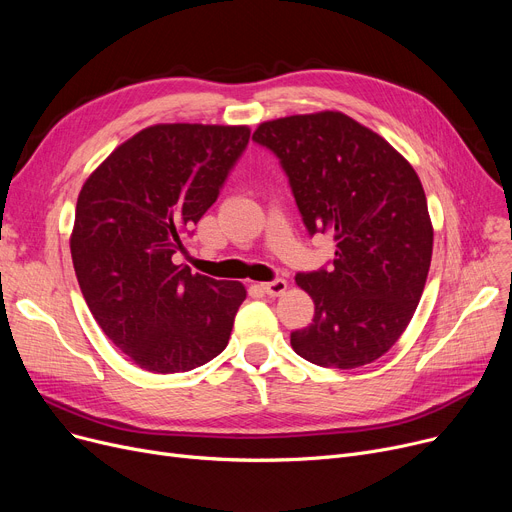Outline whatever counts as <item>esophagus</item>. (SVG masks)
Segmentation results:
<instances>
[{"instance_id": "34e87169", "label": "esophagus", "mask_w": 512, "mask_h": 512, "mask_svg": "<svg viewBox=\"0 0 512 512\" xmlns=\"http://www.w3.org/2000/svg\"><path fill=\"white\" fill-rule=\"evenodd\" d=\"M261 288H263L265 294H270V297H282V294H284L286 288H288V282L282 280V278H276V280H272V282L261 284Z\"/></svg>"}]
</instances>
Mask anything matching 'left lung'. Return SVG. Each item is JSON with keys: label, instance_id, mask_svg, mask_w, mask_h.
Returning a JSON list of instances; mask_svg holds the SVG:
<instances>
[{"label": "left lung", "instance_id": "left-lung-1", "mask_svg": "<svg viewBox=\"0 0 512 512\" xmlns=\"http://www.w3.org/2000/svg\"><path fill=\"white\" fill-rule=\"evenodd\" d=\"M253 141L278 159L309 234L330 232V270L297 274L313 321L290 334L294 353L355 369L394 346L419 305L434 228L421 180L380 134L340 112L263 122Z\"/></svg>", "mask_w": 512, "mask_h": 512}]
</instances>
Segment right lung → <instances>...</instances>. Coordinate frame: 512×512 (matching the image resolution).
Returning <instances> with one entry per match:
<instances>
[{
	"label": "right lung",
	"mask_w": 512,
	"mask_h": 512,
	"mask_svg": "<svg viewBox=\"0 0 512 512\" xmlns=\"http://www.w3.org/2000/svg\"><path fill=\"white\" fill-rule=\"evenodd\" d=\"M249 137L247 126L155 124L83 184L70 236L74 272L105 336L141 369L191 371L228 344L245 286L191 274L174 253L218 199Z\"/></svg>",
	"instance_id": "right-lung-1"
}]
</instances>
